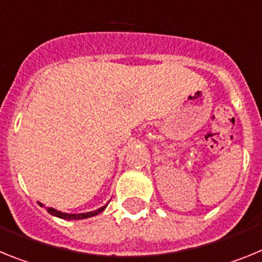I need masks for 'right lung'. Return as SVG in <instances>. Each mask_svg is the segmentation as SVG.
<instances>
[{"label":"right lung","mask_w":262,"mask_h":262,"mask_svg":"<svg viewBox=\"0 0 262 262\" xmlns=\"http://www.w3.org/2000/svg\"><path fill=\"white\" fill-rule=\"evenodd\" d=\"M39 205L43 206V203L39 202ZM106 206L107 205H105L103 207H101V209L98 210H94V211L82 212V214H67V212L57 211V210H55L53 207H46V209H47V211L50 212L51 215H53V216L61 217V219H68V221H77V219H86V217H92L94 216V215H98L99 212H102L103 210L106 209Z\"/></svg>","instance_id":"obj_1"}]
</instances>
